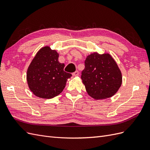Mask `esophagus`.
<instances>
[{
    "instance_id": "esophagus-1",
    "label": "esophagus",
    "mask_w": 150,
    "mask_h": 150,
    "mask_svg": "<svg viewBox=\"0 0 150 150\" xmlns=\"http://www.w3.org/2000/svg\"><path fill=\"white\" fill-rule=\"evenodd\" d=\"M79 75V71H76L72 73V76H78Z\"/></svg>"
}]
</instances>
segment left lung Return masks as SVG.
Wrapping results in <instances>:
<instances>
[{
	"label": "left lung",
	"instance_id": "left-lung-1",
	"mask_svg": "<svg viewBox=\"0 0 150 150\" xmlns=\"http://www.w3.org/2000/svg\"><path fill=\"white\" fill-rule=\"evenodd\" d=\"M81 79L86 91L94 99L112 96L122 83V75L115 61L108 54H91L86 57Z\"/></svg>",
	"mask_w": 150,
	"mask_h": 150
}]
</instances>
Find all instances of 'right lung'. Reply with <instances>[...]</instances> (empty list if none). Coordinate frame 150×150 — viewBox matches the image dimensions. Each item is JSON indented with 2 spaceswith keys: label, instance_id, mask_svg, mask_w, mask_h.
I'll use <instances>...</instances> for the list:
<instances>
[{
  "label": "right lung",
  "instance_id": "obj_1",
  "mask_svg": "<svg viewBox=\"0 0 150 150\" xmlns=\"http://www.w3.org/2000/svg\"><path fill=\"white\" fill-rule=\"evenodd\" d=\"M59 54L49 47L40 49L27 72L29 89L36 96L51 99L65 88L72 74L64 71V64L58 61Z\"/></svg>",
  "mask_w": 150,
  "mask_h": 150
}]
</instances>
